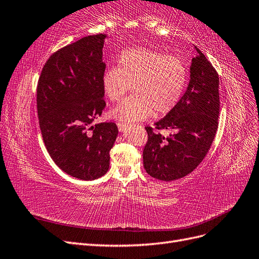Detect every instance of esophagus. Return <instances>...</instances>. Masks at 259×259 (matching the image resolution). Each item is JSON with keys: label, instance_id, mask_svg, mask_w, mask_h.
<instances>
[{"label": "esophagus", "instance_id": "34e87169", "mask_svg": "<svg viewBox=\"0 0 259 259\" xmlns=\"http://www.w3.org/2000/svg\"><path fill=\"white\" fill-rule=\"evenodd\" d=\"M116 125H117V128H119L120 132H124L125 130H126V127H127V125L125 124V123H123V122H117Z\"/></svg>", "mask_w": 259, "mask_h": 259}]
</instances>
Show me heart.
I'll return each instance as SVG.
<instances>
[{
  "label": "heart",
  "instance_id": "obj_1",
  "mask_svg": "<svg viewBox=\"0 0 259 259\" xmlns=\"http://www.w3.org/2000/svg\"><path fill=\"white\" fill-rule=\"evenodd\" d=\"M184 61L149 49H130L117 58V68H107L101 89L110 101L120 100L133 89V96L112 109L111 115L125 122L143 121L153 113L165 115L178 105L186 89Z\"/></svg>",
  "mask_w": 259,
  "mask_h": 259
}]
</instances>
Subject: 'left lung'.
Returning a JSON list of instances; mask_svg holds the SVG:
<instances>
[{"label":"left lung","mask_w":259,"mask_h":259,"mask_svg":"<svg viewBox=\"0 0 259 259\" xmlns=\"http://www.w3.org/2000/svg\"><path fill=\"white\" fill-rule=\"evenodd\" d=\"M190 81L178 105L156 122L155 129H174L165 139L146 127L148 142L143 158L147 173L164 182L183 178L205 158L218 128L219 77L215 68L197 46Z\"/></svg>","instance_id":"8db88e82"}]
</instances>
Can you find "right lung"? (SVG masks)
<instances>
[{"instance_id":"right-lung-1","label":"right lung","mask_w":259,"mask_h":259,"mask_svg":"<svg viewBox=\"0 0 259 259\" xmlns=\"http://www.w3.org/2000/svg\"><path fill=\"white\" fill-rule=\"evenodd\" d=\"M106 34L89 35L54 53L36 90L38 123L57 166L82 180L104 176L117 136L113 122L91 124L106 107L101 75Z\"/></svg>"}]
</instances>
